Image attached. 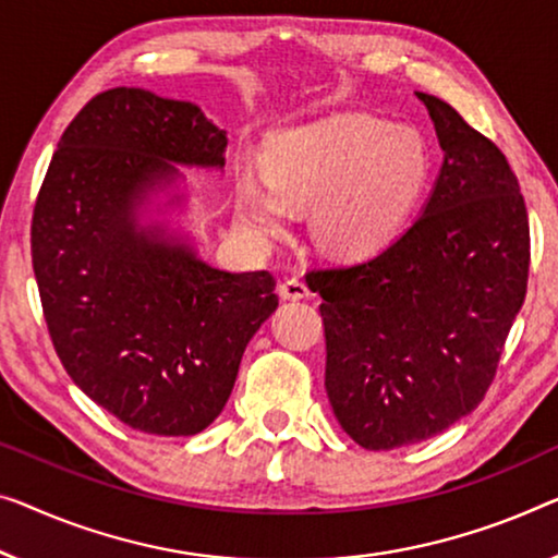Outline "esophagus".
<instances>
[{"label":"esophagus","instance_id":"obj_1","mask_svg":"<svg viewBox=\"0 0 558 558\" xmlns=\"http://www.w3.org/2000/svg\"><path fill=\"white\" fill-rule=\"evenodd\" d=\"M280 295L286 298V301H303V298L311 295V290H307L303 280L288 278V280L280 282Z\"/></svg>","mask_w":558,"mask_h":558}]
</instances>
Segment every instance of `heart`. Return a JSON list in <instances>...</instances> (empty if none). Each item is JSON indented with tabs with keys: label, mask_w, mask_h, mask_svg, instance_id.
Masks as SVG:
<instances>
[{
	"label": "heart",
	"mask_w": 558,
	"mask_h": 558,
	"mask_svg": "<svg viewBox=\"0 0 558 558\" xmlns=\"http://www.w3.org/2000/svg\"><path fill=\"white\" fill-rule=\"evenodd\" d=\"M265 181L245 172L238 218L260 238L290 222V205L313 203V232L328 253L361 257L386 247L426 187L430 155L413 128L345 112L276 135L263 153Z\"/></svg>",
	"instance_id": "b5f03b06"
}]
</instances>
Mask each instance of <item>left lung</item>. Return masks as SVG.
<instances>
[{
	"mask_svg": "<svg viewBox=\"0 0 558 558\" xmlns=\"http://www.w3.org/2000/svg\"><path fill=\"white\" fill-rule=\"evenodd\" d=\"M418 99L444 147L423 213L368 260L305 276L323 298L328 401L368 451L434 438L484 401L529 282L506 155L444 99Z\"/></svg>",
	"mask_w": 558,
	"mask_h": 558,
	"instance_id": "1",
	"label": "left lung"
}]
</instances>
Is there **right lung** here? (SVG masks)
Here are the masks:
<instances>
[{"instance_id":"right-lung-1","label":"right lung","mask_w":558,"mask_h":558,"mask_svg":"<svg viewBox=\"0 0 558 558\" xmlns=\"http://www.w3.org/2000/svg\"><path fill=\"white\" fill-rule=\"evenodd\" d=\"M226 147V130L193 102L107 89L66 124L32 213V268L64 371L143 434L210 426L278 307L268 270L210 268L137 228V205L174 178L170 162L222 168Z\"/></svg>"}]
</instances>
